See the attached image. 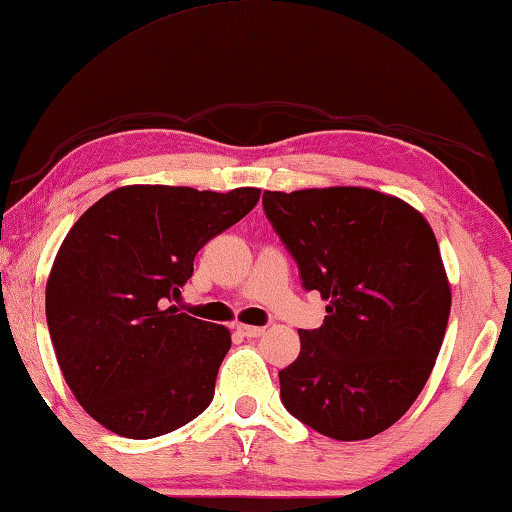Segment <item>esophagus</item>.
I'll return each mask as SVG.
<instances>
[{"mask_svg": "<svg viewBox=\"0 0 512 512\" xmlns=\"http://www.w3.org/2000/svg\"><path fill=\"white\" fill-rule=\"evenodd\" d=\"M246 338H259V335H264V329L262 326H250V324H239L236 326Z\"/></svg>", "mask_w": 512, "mask_h": 512, "instance_id": "34e87169", "label": "esophagus"}]
</instances>
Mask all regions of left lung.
Returning <instances> with one entry per match:
<instances>
[{"label":"left lung","mask_w":512,"mask_h":512,"mask_svg":"<svg viewBox=\"0 0 512 512\" xmlns=\"http://www.w3.org/2000/svg\"><path fill=\"white\" fill-rule=\"evenodd\" d=\"M262 202L303 287L329 301L280 370L282 404L324 437H375L407 414L444 342L451 282L432 227L361 186L264 190Z\"/></svg>","instance_id":"1"}]
</instances>
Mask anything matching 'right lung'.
Returning a JSON list of instances; mask_svg holds the SVG:
<instances>
[{"label": "right lung", "mask_w": 512, "mask_h": 512, "mask_svg": "<svg viewBox=\"0 0 512 512\" xmlns=\"http://www.w3.org/2000/svg\"><path fill=\"white\" fill-rule=\"evenodd\" d=\"M257 200L259 188L121 186L61 241L45 285L50 340L75 400L110 432L160 437L209 407L230 329L170 301L204 243Z\"/></svg>", "instance_id": "add662e5"}]
</instances>
